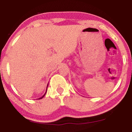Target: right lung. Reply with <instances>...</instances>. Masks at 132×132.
I'll return each mask as SVG.
<instances>
[{"label":"right lung","mask_w":132,"mask_h":132,"mask_svg":"<svg viewBox=\"0 0 132 132\" xmlns=\"http://www.w3.org/2000/svg\"><path fill=\"white\" fill-rule=\"evenodd\" d=\"M47 86H48V84H47ZM46 92H47V89H46ZM46 93H45V94H44V95H43L42 97H40V98H39L38 99H41V98H43V97H44V95H45V94H46Z\"/></svg>","instance_id":"right-lung-1"}]
</instances>
